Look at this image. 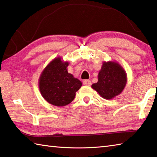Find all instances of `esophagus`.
Segmentation results:
<instances>
[{"mask_svg": "<svg viewBox=\"0 0 157 157\" xmlns=\"http://www.w3.org/2000/svg\"><path fill=\"white\" fill-rule=\"evenodd\" d=\"M83 83L84 86H91V81H90V80H84Z\"/></svg>", "mask_w": 157, "mask_h": 157, "instance_id": "34e87169", "label": "esophagus"}]
</instances>
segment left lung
Returning <instances> with one entry per match:
<instances>
[{
    "label": "left lung",
    "mask_w": 157,
    "mask_h": 157,
    "mask_svg": "<svg viewBox=\"0 0 157 157\" xmlns=\"http://www.w3.org/2000/svg\"><path fill=\"white\" fill-rule=\"evenodd\" d=\"M127 83V74L116 61H103L98 74V82L92 85L101 97L110 100L121 93Z\"/></svg>",
    "instance_id": "obj_1"
}]
</instances>
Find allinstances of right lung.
<instances>
[{"mask_svg":"<svg viewBox=\"0 0 157 157\" xmlns=\"http://www.w3.org/2000/svg\"><path fill=\"white\" fill-rule=\"evenodd\" d=\"M56 57L46 66L38 79L41 95L47 102L54 106L63 107L74 100L82 83L68 73L69 62Z\"/></svg>","mask_w":157,"mask_h":157,"instance_id":"right-lung-1","label":"right lung"}]
</instances>
